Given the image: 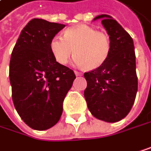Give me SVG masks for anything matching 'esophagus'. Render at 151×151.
<instances>
[{"instance_id": "1", "label": "esophagus", "mask_w": 151, "mask_h": 151, "mask_svg": "<svg viewBox=\"0 0 151 151\" xmlns=\"http://www.w3.org/2000/svg\"><path fill=\"white\" fill-rule=\"evenodd\" d=\"M74 72H75V75H76V76H82V73L80 72V71H76V70H75Z\"/></svg>"}]
</instances>
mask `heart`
Segmentation results:
<instances>
[{
	"label": "heart",
	"mask_w": 151,
	"mask_h": 151,
	"mask_svg": "<svg viewBox=\"0 0 151 151\" xmlns=\"http://www.w3.org/2000/svg\"><path fill=\"white\" fill-rule=\"evenodd\" d=\"M50 49L56 62L68 63L73 55L75 63L88 70L100 67L107 60L111 41L107 35L88 25H79L65 30L63 37L56 36L51 40Z\"/></svg>",
	"instance_id": "b5f03b06"
}]
</instances>
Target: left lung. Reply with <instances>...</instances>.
<instances>
[{
	"label": "left lung",
	"mask_w": 151,
	"mask_h": 151,
	"mask_svg": "<svg viewBox=\"0 0 151 151\" xmlns=\"http://www.w3.org/2000/svg\"><path fill=\"white\" fill-rule=\"evenodd\" d=\"M102 19L111 41V51L103 65L84 73V96L93 116L107 123L118 122L129 114L138 90L133 40L109 15Z\"/></svg>",
	"instance_id": "obj_1"
}]
</instances>
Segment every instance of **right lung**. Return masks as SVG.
Wrapping results in <instances>:
<instances>
[{
	"instance_id": "add662e5",
	"label": "right lung",
	"mask_w": 151,
	"mask_h": 151,
	"mask_svg": "<svg viewBox=\"0 0 151 151\" xmlns=\"http://www.w3.org/2000/svg\"><path fill=\"white\" fill-rule=\"evenodd\" d=\"M65 25L33 19L21 31L9 62L12 100L30 128L44 131L55 125L63 103L76 78L72 70L56 62L51 40Z\"/></svg>"
}]
</instances>
